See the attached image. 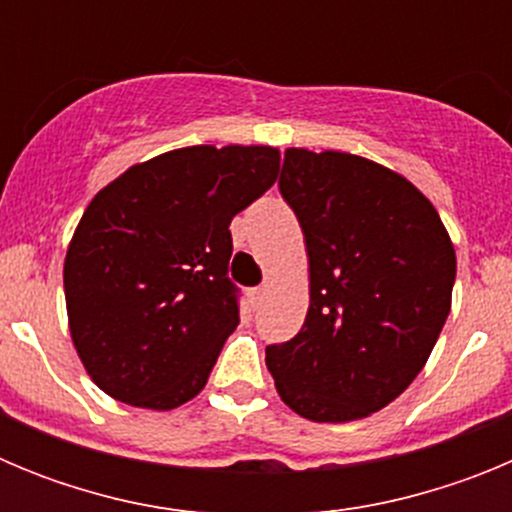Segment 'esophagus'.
Wrapping results in <instances>:
<instances>
[{"label": "esophagus", "instance_id": "obj_1", "mask_svg": "<svg viewBox=\"0 0 512 512\" xmlns=\"http://www.w3.org/2000/svg\"><path fill=\"white\" fill-rule=\"evenodd\" d=\"M248 295H251V302H253V307H259L261 302H264V295H266V289L264 287H253L251 292H248Z\"/></svg>", "mask_w": 512, "mask_h": 512}]
</instances>
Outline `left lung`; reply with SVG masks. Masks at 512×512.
<instances>
[{
	"label": "left lung",
	"instance_id": "1",
	"mask_svg": "<svg viewBox=\"0 0 512 512\" xmlns=\"http://www.w3.org/2000/svg\"><path fill=\"white\" fill-rule=\"evenodd\" d=\"M279 192L305 233L310 307L266 366L302 418H366L408 390L449 318V233L408 179L351 153L289 148Z\"/></svg>",
	"mask_w": 512,
	"mask_h": 512
}]
</instances>
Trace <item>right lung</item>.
<instances>
[{
  "instance_id": "1",
  "label": "right lung",
  "mask_w": 512,
  "mask_h": 512,
  "mask_svg": "<svg viewBox=\"0 0 512 512\" xmlns=\"http://www.w3.org/2000/svg\"><path fill=\"white\" fill-rule=\"evenodd\" d=\"M277 174V148L192 146L133 166L89 202L63 289L71 338L99 390L171 410L205 387L241 323L228 225Z\"/></svg>"
}]
</instances>
